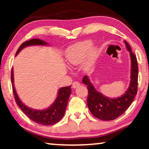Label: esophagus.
Here are the masks:
<instances>
[{
  "label": "esophagus",
  "instance_id": "obj_1",
  "mask_svg": "<svg viewBox=\"0 0 149 149\" xmlns=\"http://www.w3.org/2000/svg\"><path fill=\"white\" fill-rule=\"evenodd\" d=\"M79 86H80V84L77 81H74L72 84V88H74V89H75V88H77Z\"/></svg>",
  "mask_w": 149,
  "mask_h": 149
}]
</instances>
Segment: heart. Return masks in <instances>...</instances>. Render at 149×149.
<instances>
[{
    "instance_id": "heart-1",
    "label": "heart",
    "mask_w": 149,
    "mask_h": 149,
    "mask_svg": "<svg viewBox=\"0 0 149 149\" xmlns=\"http://www.w3.org/2000/svg\"><path fill=\"white\" fill-rule=\"evenodd\" d=\"M92 42L87 40L69 47L65 52V61L69 65H76L85 58L82 67L85 70L90 69L94 65L99 55L97 47H92Z\"/></svg>"
}]
</instances>
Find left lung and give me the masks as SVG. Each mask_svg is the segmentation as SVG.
<instances>
[{"label":"left lung","instance_id":"obj_1","mask_svg":"<svg viewBox=\"0 0 149 149\" xmlns=\"http://www.w3.org/2000/svg\"><path fill=\"white\" fill-rule=\"evenodd\" d=\"M124 43L130 52L132 63L130 86L124 94L114 99L107 97L96 90L87 75L82 79L83 84L87 85L89 93L87 100L88 108L95 117L101 120H114L120 116L129 108L137 95L139 73L137 58L130 45L125 41Z\"/></svg>","mask_w":149,"mask_h":149}]
</instances>
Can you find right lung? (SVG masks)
Instances as JSON below:
<instances>
[{
	"mask_svg": "<svg viewBox=\"0 0 149 149\" xmlns=\"http://www.w3.org/2000/svg\"><path fill=\"white\" fill-rule=\"evenodd\" d=\"M49 44L42 40L39 39H33L28 41L24 42L21 45V46L16 52V56L24 49L25 47L31 46V45H48ZM14 70L13 68L11 72V81L12 85V91H13L15 100L18 107L21 108L23 112L28 117L30 120L39 124L43 125H53L58 122L62 119L65 114V108L67 107L68 101L70 96L71 95V85L68 87H62L58 91V95L54 102L50 106L49 108L44 110H35L29 108L25 105L21 101L17 95V93L14 85Z\"/></svg>",
	"mask_w": 149,
	"mask_h": 149,
	"instance_id": "right-lung-1",
	"label": "right lung"
}]
</instances>
